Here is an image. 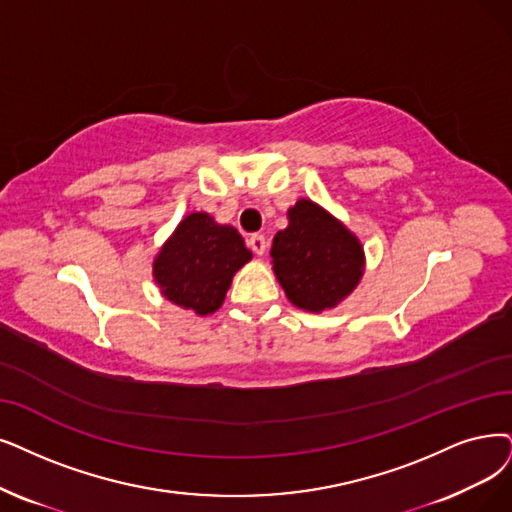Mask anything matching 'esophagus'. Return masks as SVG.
<instances>
[{
    "label": "esophagus",
    "mask_w": 512,
    "mask_h": 512,
    "mask_svg": "<svg viewBox=\"0 0 512 512\" xmlns=\"http://www.w3.org/2000/svg\"><path fill=\"white\" fill-rule=\"evenodd\" d=\"M248 245H250L252 252H254L256 256H262L264 252H267V239H264V235H258V233L250 235Z\"/></svg>",
    "instance_id": "1"
}]
</instances>
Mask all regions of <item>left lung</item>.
Here are the masks:
<instances>
[{
  "mask_svg": "<svg viewBox=\"0 0 512 512\" xmlns=\"http://www.w3.org/2000/svg\"><path fill=\"white\" fill-rule=\"evenodd\" d=\"M273 273L288 300L302 311H332L349 298L365 271L359 237L311 199L288 210V227L271 248Z\"/></svg>",
  "mask_w": 512,
  "mask_h": 512,
  "instance_id": "8db88e82",
  "label": "left lung"
}]
</instances>
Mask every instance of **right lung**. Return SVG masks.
Segmentation results:
<instances>
[{
  "label": "right lung",
  "mask_w": 512,
  "mask_h": 512,
  "mask_svg": "<svg viewBox=\"0 0 512 512\" xmlns=\"http://www.w3.org/2000/svg\"><path fill=\"white\" fill-rule=\"evenodd\" d=\"M250 260L252 252L235 227L191 212L159 248L153 279L163 298L206 317L220 309L235 273Z\"/></svg>",
  "instance_id": "add662e5"
}]
</instances>
